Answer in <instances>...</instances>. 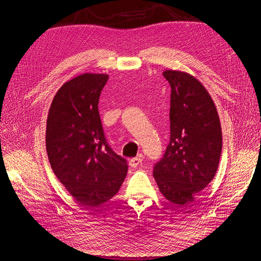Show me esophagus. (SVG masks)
I'll use <instances>...</instances> for the list:
<instances>
[{"instance_id":"obj_1","label":"esophagus","mask_w":261,"mask_h":261,"mask_svg":"<svg viewBox=\"0 0 261 261\" xmlns=\"http://www.w3.org/2000/svg\"><path fill=\"white\" fill-rule=\"evenodd\" d=\"M141 162H142L141 156H138V157H135V158H131V159L129 160V165L131 166V167L136 168L137 166H139V165L141 164Z\"/></svg>"}]
</instances>
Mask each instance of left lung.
I'll return each instance as SVG.
<instances>
[{
  "label": "left lung",
  "mask_w": 261,
  "mask_h": 261,
  "mask_svg": "<svg viewBox=\"0 0 261 261\" xmlns=\"http://www.w3.org/2000/svg\"><path fill=\"white\" fill-rule=\"evenodd\" d=\"M170 93V140L153 166L159 191L169 202L194 201L214 178L222 151V131L213 99L195 77L165 70Z\"/></svg>",
  "instance_id": "left-lung-1"
}]
</instances>
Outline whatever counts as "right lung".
Returning a JSON list of instances; mask_svg holds the SVG:
<instances>
[{
  "label": "right lung",
  "instance_id": "1",
  "mask_svg": "<svg viewBox=\"0 0 261 261\" xmlns=\"http://www.w3.org/2000/svg\"><path fill=\"white\" fill-rule=\"evenodd\" d=\"M109 76L85 73L59 88L49 110L48 159L71 196L88 208L109 201L123 182L127 164L105 138L98 99Z\"/></svg>",
  "mask_w": 261,
  "mask_h": 261
}]
</instances>
